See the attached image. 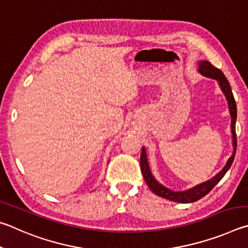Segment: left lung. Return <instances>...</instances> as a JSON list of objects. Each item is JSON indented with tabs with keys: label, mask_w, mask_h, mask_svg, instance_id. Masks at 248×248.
Here are the masks:
<instances>
[{
	"label": "left lung",
	"mask_w": 248,
	"mask_h": 248,
	"mask_svg": "<svg viewBox=\"0 0 248 248\" xmlns=\"http://www.w3.org/2000/svg\"><path fill=\"white\" fill-rule=\"evenodd\" d=\"M198 72L202 74V75L214 78L219 81L220 88L223 91L225 98L228 100L229 103V110L230 114H231V128H232V141H233V154L231 157L229 158L227 164H225L224 168L221 170L218 174L212 177L211 180L205 182V183H202L195 187L190 188L188 190H185V192H173V190L164 187L159 182L155 179L154 175L151 174L149 164H148V159H147V154L146 149L142 147L141 149V155H140V169L142 176L146 181L148 187L151 189V192L158 195L160 197H163L169 201L176 202H183V203H188V202H197L198 199L202 198L203 196L210 192V190L215 187V186L219 183L220 180L224 176L225 173L231 168L234 157H235L236 153V133H235V122H236V103L235 100H234L231 86H230L227 77L224 76V74L220 71L219 68L215 67L210 62L208 61H199L198 62Z\"/></svg>",
	"instance_id": "8db88e82"
}]
</instances>
